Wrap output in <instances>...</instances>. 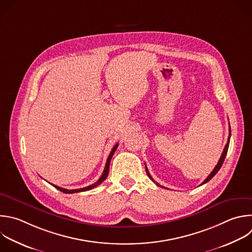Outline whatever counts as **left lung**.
I'll return each instance as SVG.
<instances>
[{
    "instance_id": "left-lung-1",
    "label": "left lung",
    "mask_w": 252,
    "mask_h": 252,
    "mask_svg": "<svg viewBox=\"0 0 252 252\" xmlns=\"http://www.w3.org/2000/svg\"><path fill=\"white\" fill-rule=\"evenodd\" d=\"M229 139H230V126H229V134H228V138H227V142H226V144H225V146H224V149H223V151H222V153H221V156H220V160H219V162H218V164L216 165V167L214 168V170L211 172V174L206 178V180L202 183V185L203 184H205V183H207V182H209L217 173H218V171L220 169V167H221V165H222V163H223V161H224V158H225V156H226V153H227V149H228V145H229ZM145 170H146V173H147V175H148V177L154 182V183H156L153 179H152V177L150 176V174H149V172H148V170H147V167L145 166ZM156 185L157 186H159V187H161V188H164L163 186H161V185H159L158 183H156Z\"/></svg>"
}]
</instances>
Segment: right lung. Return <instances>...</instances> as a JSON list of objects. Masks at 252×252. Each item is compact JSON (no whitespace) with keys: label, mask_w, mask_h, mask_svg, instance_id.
<instances>
[{"label":"right lung","mask_w":252,"mask_h":252,"mask_svg":"<svg viewBox=\"0 0 252 252\" xmlns=\"http://www.w3.org/2000/svg\"><path fill=\"white\" fill-rule=\"evenodd\" d=\"M118 146H119V143H117V144L113 147V149H112V151H111V153H110V155H109V157H108V159H107V162H106V166H105L104 172H103L102 176L100 177V179H99L96 183H94V184H92V185H90V186H88V187H85V188L75 189V190H68V189H64V188L58 187V186L53 185V184H51V185H53L57 190H59V191H61V192H63V193H66V194H73V193H78V192H84V191H88V190H91V189H93V188L97 187V186H98V185H100L102 182H104V181L106 180V178L108 177L109 170H110V162H111V159H112V157H113V155H114L115 151L117 150Z\"/></svg>","instance_id":"1"}]
</instances>
